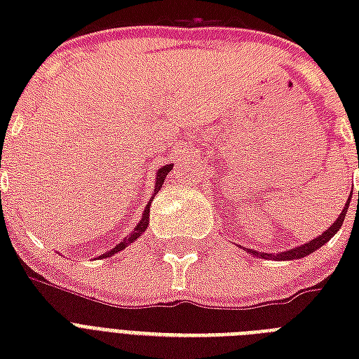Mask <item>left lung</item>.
<instances>
[{
	"instance_id": "8db88e82",
	"label": "left lung",
	"mask_w": 359,
	"mask_h": 359,
	"mask_svg": "<svg viewBox=\"0 0 359 359\" xmlns=\"http://www.w3.org/2000/svg\"><path fill=\"white\" fill-rule=\"evenodd\" d=\"M351 203V201H348ZM358 203H359V194H358ZM346 210H348V205H345V208H343V212L339 214V218L335 219L334 224H332V227H328V229L324 231L323 235H318L317 238H313L311 242H307V244L304 245H298V248H294V250H289V251H281V253H259V251H251L253 255H261L262 259H276V261H290V259H302V257L309 255V253H313L315 250H318L320 245H324L326 242H328L332 236L337 233V231L341 229V225H343V222H345V214Z\"/></svg>"
}]
</instances>
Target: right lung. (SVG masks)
Instances as JSON below:
<instances>
[{
  "mask_svg": "<svg viewBox=\"0 0 359 359\" xmlns=\"http://www.w3.org/2000/svg\"><path fill=\"white\" fill-rule=\"evenodd\" d=\"M171 168H173V165L169 163V165H163V168L158 169L156 182H154V194H156V191H160V188H162V184H163V180H165L168 173H169V171H171ZM149 210H151V205H147L145 210H143V216H141V219H140V224L135 225V229L132 231V233H130V236H126V238H124L119 245H115L114 250H109L108 253H106V255H100V257H111V255H115L117 251L124 250V248H126V245H128V244H132V242H134V240L137 238V236L143 235V233H145V229H147V225H149Z\"/></svg>",
  "mask_w": 359,
  "mask_h": 359,
  "instance_id": "right-lung-1",
  "label": "right lung"
}]
</instances>
